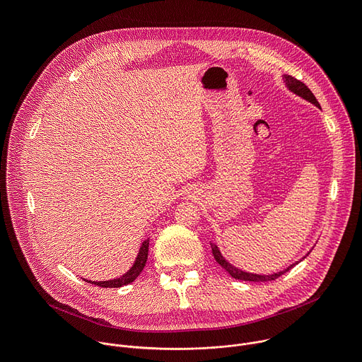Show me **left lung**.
<instances>
[{"mask_svg":"<svg viewBox=\"0 0 362 362\" xmlns=\"http://www.w3.org/2000/svg\"><path fill=\"white\" fill-rule=\"evenodd\" d=\"M282 78H284V83H285V86H286V88L289 90V91H292L293 94H296L298 97H300V98H303V100H306V101H309V103H313L314 106H317L318 109H321V106H320V103H318V100L315 98V95L313 94V91L309 90L302 81H299V80H296L295 77H292V76H288V74H284L282 76ZM211 245H212V253H214V257L216 259V262L232 276V278H235V279H239V281H252V282H267V281H275L276 278H279L281 275H284L285 272H288L289 269H292L298 262H300L302 259H305L306 257V255L309 253H306L300 261H296V262H293V264H291L289 267H286L285 269H282V271H279V272H274V274H269V275H265V274H253V272H246V271H243V269H239V268H236L235 265H232V264H229L225 257L222 256V253H221V250H219V247H218V245L216 243H214V242H211Z\"/></svg>","mask_w":362,"mask_h":362,"instance_id":"1","label":"left lung"}]
</instances>
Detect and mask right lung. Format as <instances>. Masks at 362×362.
Listing matches in <instances>:
<instances>
[{
	"mask_svg": "<svg viewBox=\"0 0 362 362\" xmlns=\"http://www.w3.org/2000/svg\"><path fill=\"white\" fill-rule=\"evenodd\" d=\"M147 255H148V239H146L141 243V246L139 249V253L136 256L134 264L132 265V268L124 275H122L119 278H115V279H109V281H88V279H84V281H87L88 284H94L97 286H103V288H120V286L129 285L141 274L143 268L146 267Z\"/></svg>",
	"mask_w": 362,
	"mask_h": 362,
	"instance_id": "add662e5",
	"label": "right lung"
}]
</instances>
